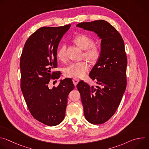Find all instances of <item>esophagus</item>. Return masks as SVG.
I'll use <instances>...</instances> for the list:
<instances>
[{
    "label": "esophagus",
    "mask_w": 149,
    "mask_h": 149,
    "mask_svg": "<svg viewBox=\"0 0 149 149\" xmlns=\"http://www.w3.org/2000/svg\"><path fill=\"white\" fill-rule=\"evenodd\" d=\"M79 79H78V78H73V79H72V82H73V83H74V84L75 85V86H76L77 85V84L78 83V82H79Z\"/></svg>",
    "instance_id": "esophagus-1"
}]
</instances>
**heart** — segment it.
<instances>
[{"mask_svg": "<svg viewBox=\"0 0 149 149\" xmlns=\"http://www.w3.org/2000/svg\"><path fill=\"white\" fill-rule=\"evenodd\" d=\"M73 41L82 49L84 50V56L90 62H96L101 54L99 46L93 44V40L86 35H78L76 36ZM67 47L65 44L62 45L56 52L57 58L61 61H65L67 59ZM89 70V66L86 62L81 61L72 62L63 70L64 75L67 77L81 78L86 75Z\"/></svg>", "mask_w": 149, "mask_h": 149, "instance_id": "1", "label": "heart"}]
</instances>
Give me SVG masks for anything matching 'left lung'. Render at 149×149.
Returning <instances> with one entry per match:
<instances>
[{
  "mask_svg": "<svg viewBox=\"0 0 149 149\" xmlns=\"http://www.w3.org/2000/svg\"><path fill=\"white\" fill-rule=\"evenodd\" d=\"M77 27L93 31L101 39L100 56L89 74L98 86L91 87L81 80L77 87L87 120L93 124H103L116 113L126 88L124 42L116 29L104 20L81 22Z\"/></svg>",
  "mask_w": 149,
  "mask_h": 149,
  "instance_id": "1",
  "label": "left lung"
}]
</instances>
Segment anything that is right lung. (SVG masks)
Masks as SVG:
<instances>
[{"label": "right lung", "mask_w": 149, "mask_h": 149, "mask_svg": "<svg viewBox=\"0 0 149 149\" xmlns=\"http://www.w3.org/2000/svg\"><path fill=\"white\" fill-rule=\"evenodd\" d=\"M70 26L38 29L26 40L20 56V88L28 108L34 118L49 126L64 118L68 94L75 88L71 78L48 87L51 79L60 77L59 71H53L57 68V48Z\"/></svg>", "instance_id": "1"}]
</instances>
